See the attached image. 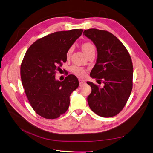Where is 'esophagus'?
Wrapping results in <instances>:
<instances>
[{
	"label": "esophagus",
	"instance_id": "esophagus-1",
	"mask_svg": "<svg viewBox=\"0 0 153 153\" xmlns=\"http://www.w3.org/2000/svg\"><path fill=\"white\" fill-rule=\"evenodd\" d=\"M79 84H80V85H82V84H85V81L82 80V79H79Z\"/></svg>",
	"mask_w": 153,
	"mask_h": 153
}]
</instances>
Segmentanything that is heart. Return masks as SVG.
Returning a JSON list of instances; mask_svg holds the SVG:
<instances>
[{
	"mask_svg": "<svg viewBox=\"0 0 153 153\" xmlns=\"http://www.w3.org/2000/svg\"><path fill=\"white\" fill-rule=\"evenodd\" d=\"M82 49L87 56L89 54V53H91L92 52H95L94 45L89 42H84V44H82ZM72 51H73V48L71 47L67 52V57H69L71 56ZM71 70L73 74H74L75 75H76L78 77H84L85 74V72H86V71L84 68L80 67V66L76 65H72L71 68Z\"/></svg>",
	"mask_w": 153,
	"mask_h": 153,
	"instance_id": "obj_1",
	"label": "heart"
}]
</instances>
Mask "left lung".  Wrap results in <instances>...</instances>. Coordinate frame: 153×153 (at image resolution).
I'll use <instances>...</instances> for the list:
<instances>
[{"label":"left lung","instance_id":"left-lung-1","mask_svg":"<svg viewBox=\"0 0 153 153\" xmlns=\"http://www.w3.org/2000/svg\"><path fill=\"white\" fill-rule=\"evenodd\" d=\"M83 34L95 44L97 51L90 76L104 83L100 88L87 82L92 89L88 97L89 105L99 116H114L124 108L131 93L133 66L131 56L123 44L108 31L89 29Z\"/></svg>","mask_w":153,"mask_h":153}]
</instances>
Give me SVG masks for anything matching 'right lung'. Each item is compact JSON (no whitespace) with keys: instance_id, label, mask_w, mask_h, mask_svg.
Masks as SVG:
<instances>
[{"instance_id":"1","label":"right lung","mask_w":153,"mask_h":153,"mask_svg":"<svg viewBox=\"0 0 153 153\" xmlns=\"http://www.w3.org/2000/svg\"><path fill=\"white\" fill-rule=\"evenodd\" d=\"M82 29L59 31L39 39L26 52L21 65L25 94L32 108L42 117L53 119L67 111L70 96L79 86L72 74L56 80V71L67 61V52Z\"/></svg>"}]
</instances>
